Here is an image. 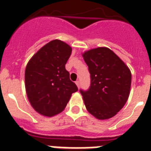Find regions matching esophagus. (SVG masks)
<instances>
[{
  "instance_id": "34e87169",
  "label": "esophagus",
  "mask_w": 151,
  "mask_h": 151,
  "mask_svg": "<svg viewBox=\"0 0 151 151\" xmlns=\"http://www.w3.org/2000/svg\"><path fill=\"white\" fill-rule=\"evenodd\" d=\"M76 84L77 87H78V88H79V87H80V82H79V81H76Z\"/></svg>"
}]
</instances>
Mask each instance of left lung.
Instances as JSON below:
<instances>
[{
	"instance_id": "8db88e82",
	"label": "left lung",
	"mask_w": 151,
	"mask_h": 151,
	"mask_svg": "<svg viewBox=\"0 0 151 151\" xmlns=\"http://www.w3.org/2000/svg\"><path fill=\"white\" fill-rule=\"evenodd\" d=\"M88 66L91 84L80 89L88 111L98 119H107L124 106L130 92L132 74L123 61L107 47L83 54Z\"/></svg>"
}]
</instances>
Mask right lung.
Segmentation results:
<instances>
[{
	"mask_svg": "<svg viewBox=\"0 0 151 151\" xmlns=\"http://www.w3.org/2000/svg\"><path fill=\"white\" fill-rule=\"evenodd\" d=\"M72 48L60 40L41 47L29 61L25 72L28 98L36 111L53 116L65 109L72 94L78 91L65 68Z\"/></svg>",
	"mask_w": 151,
	"mask_h": 151,
	"instance_id": "right-lung-1",
	"label": "right lung"
}]
</instances>
